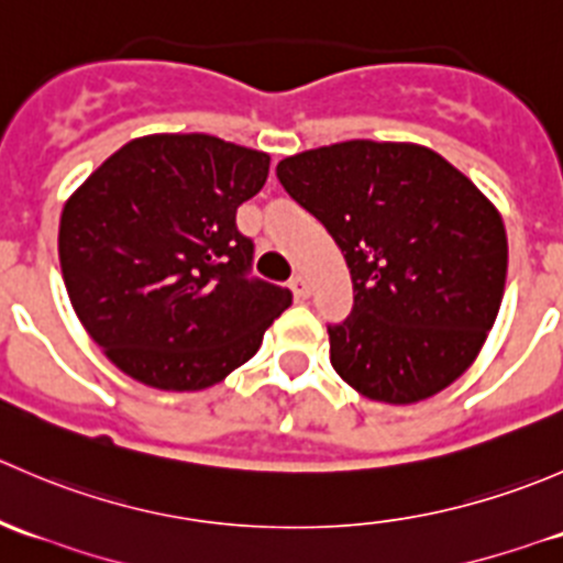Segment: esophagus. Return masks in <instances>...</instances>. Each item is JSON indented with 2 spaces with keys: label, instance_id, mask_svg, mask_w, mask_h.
<instances>
[{
  "label": "esophagus",
  "instance_id": "obj_1",
  "mask_svg": "<svg viewBox=\"0 0 563 563\" xmlns=\"http://www.w3.org/2000/svg\"><path fill=\"white\" fill-rule=\"evenodd\" d=\"M288 286H291L294 297H297V299H308L310 297V280L305 275H294Z\"/></svg>",
  "mask_w": 563,
  "mask_h": 563
}]
</instances>
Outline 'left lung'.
Instances as JSON below:
<instances>
[{
  "instance_id": "1",
  "label": "left lung",
  "mask_w": 563,
  "mask_h": 563,
  "mask_svg": "<svg viewBox=\"0 0 563 563\" xmlns=\"http://www.w3.org/2000/svg\"><path fill=\"white\" fill-rule=\"evenodd\" d=\"M277 179L351 269L354 308L327 327L338 376L395 406L463 376L507 283L504 223L474 181L433 150L362 139L286 157Z\"/></svg>"
}]
</instances>
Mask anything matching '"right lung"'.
Wrapping results in <instances>:
<instances>
[{"mask_svg": "<svg viewBox=\"0 0 563 563\" xmlns=\"http://www.w3.org/2000/svg\"><path fill=\"white\" fill-rule=\"evenodd\" d=\"M269 155L207 133L144 135L65 203L59 264L84 329L135 382L196 391L258 351L291 291L250 275L236 209Z\"/></svg>", "mask_w": 563, "mask_h": 563, "instance_id": "1", "label": "right lung"}]
</instances>
